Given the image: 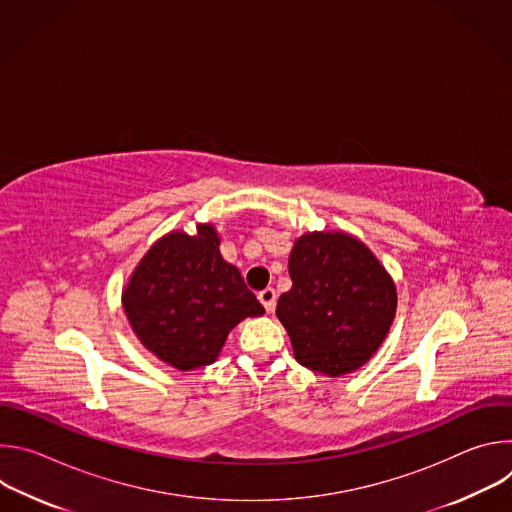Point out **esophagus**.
Instances as JSON below:
<instances>
[{
    "label": "esophagus",
    "instance_id": "obj_1",
    "mask_svg": "<svg viewBox=\"0 0 512 512\" xmlns=\"http://www.w3.org/2000/svg\"><path fill=\"white\" fill-rule=\"evenodd\" d=\"M259 302L263 304V308H265L267 312H271V310L275 308V302H277L275 289H273V287H265L263 291H259Z\"/></svg>",
    "mask_w": 512,
    "mask_h": 512
}]
</instances>
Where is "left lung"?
Wrapping results in <instances>:
<instances>
[{
    "label": "left lung",
    "mask_w": 512,
    "mask_h": 512,
    "mask_svg": "<svg viewBox=\"0 0 512 512\" xmlns=\"http://www.w3.org/2000/svg\"><path fill=\"white\" fill-rule=\"evenodd\" d=\"M291 289L277 302L294 356L310 371L340 377L385 340L397 291L377 257L344 233H308L289 255Z\"/></svg>",
    "instance_id": "obj_1"
}]
</instances>
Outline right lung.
<instances>
[{
  "label": "right lung",
  "instance_id": "right-lung-1",
  "mask_svg": "<svg viewBox=\"0 0 512 512\" xmlns=\"http://www.w3.org/2000/svg\"><path fill=\"white\" fill-rule=\"evenodd\" d=\"M218 245L210 225H198L194 237L170 233L141 259L123 291L137 338L180 371L214 362L243 318L265 312Z\"/></svg>",
  "mask_w": 512,
  "mask_h": 512
}]
</instances>
